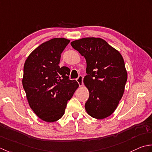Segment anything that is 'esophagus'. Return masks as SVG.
<instances>
[{"instance_id":"obj_1","label":"esophagus","mask_w":152,"mask_h":152,"mask_svg":"<svg viewBox=\"0 0 152 152\" xmlns=\"http://www.w3.org/2000/svg\"><path fill=\"white\" fill-rule=\"evenodd\" d=\"M77 83H79V86H83V77L82 76H79L78 77V79H77Z\"/></svg>"}]
</instances>
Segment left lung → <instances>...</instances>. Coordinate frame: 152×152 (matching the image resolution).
<instances>
[{
  "mask_svg": "<svg viewBox=\"0 0 152 152\" xmlns=\"http://www.w3.org/2000/svg\"><path fill=\"white\" fill-rule=\"evenodd\" d=\"M86 61L83 79L89 91L85 110L97 119L110 116L121 99L127 80L125 62L120 52L100 38L86 37L71 42Z\"/></svg>",
  "mask_w": 152,
  "mask_h": 152,
  "instance_id": "left-lung-1",
  "label": "left lung"
}]
</instances>
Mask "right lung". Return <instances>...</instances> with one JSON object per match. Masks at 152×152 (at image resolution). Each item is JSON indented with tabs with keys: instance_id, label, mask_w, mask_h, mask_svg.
Segmentation results:
<instances>
[{
	"instance_id": "right-lung-1",
	"label": "right lung",
	"mask_w": 152,
	"mask_h": 152,
	"mask_svg": "<svg viewBox=\"0 0 152 152\" xmlns=\"http://www.w3.org/2000/svg\"><path fill=\"white\" fill-rule=\"evenodd\" d=\"M70 40L54 38L42 43L26 59L22 85L30 107L40 119L52 123L64 115L67 101L79 87L69 80V68L60 67L61 54Z\"/></svg>"
}]
</instances>
